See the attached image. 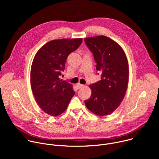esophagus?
Wrapping results in <instances>:
<instances>
[{
	"label": "esophagus",
	"mask_w": 159,
	"mask_h": 159,
	"mask_svg": "<svg viewBox=\"0 0 159 159\" xmlns=\"http://www.w3.org/2000/svg\"><path fill=\"white\" fill-rule=\"evenodd\" d=\"M84 85H82V84H77V87H78V89H80V88H81V87H83Z\"/></svg>",
	"instance_id": "1"
}]
</instances>
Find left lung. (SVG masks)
I'll use <instances>...</instances> for the list:
<instances>
[{
	"mask_svg": "<svg viewBox=\"0 0 159 159\" xmlns=\"http://www.w3.org/2000/svg\"><path fill=\"white\" fill-rule=\"evenodd\" d=\"M84 41L94 55L101 79L89 85L92 94L85 104L94 114L106 116L115 111L125 98L129 79L127 57L120 45L107 36L88 37Z\"/></svg>",
	"mask_w": 159,
	"mask_h": 159,
	"instance_id": "obj_1",
	"label": "left lung"
}]
</instances>
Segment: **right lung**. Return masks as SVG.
Listing matches in <instances>:
<instances>
[{"instance_id":"obj_1","label":"right lung","mask_w":159,"mask_h":159,"mask_svg":"<svg viewBox=\"0 0 159 159\" xmlns=\"http://www.w3.org/2000/svg\"><path fill=\"white\" fill-rule=\"evenodd\" d=\"M82 41V38L52 40L39 48L33 58L30 72L33 94L39 107L50 116L62 114L75 94L72 84L59 76L68 56Z\"/></svg>"}]
</instances>
